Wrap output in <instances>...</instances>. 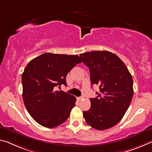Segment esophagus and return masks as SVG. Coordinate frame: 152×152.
<instances>
[{
    "mask_svg": "<svg viewBox=\"0 0 152 152\" xmlns=\"http://www.w3.org/2000/svg\"><path fill=\"white\" fill-rule=\"evenodd\" d=\"M83 99V97H77V99H78V101H80Z\"/></svg>",
    "mask_w": 152,
    "mask_h": 152,
    "instance_id": "esophagus-1",
    "label": "esophagus"
}]
</instances>
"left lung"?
<instances>
[{
  "mask_svg": "<svg viewBox=\"0 0 152 152\" xmlns=\"http://www.w3.org/2000/svg\"><path fill=\"white\" fill-rule=\"evenodd\" d=\"M88 67L91 85L99 86L97 97L90 99L91 106L83 112L85 121L93 129L106 130L123 118L133 96V81L124 62L106 50L80 54Z\"/></svg>",
  "mask_w": 152,
  "mask_h": 152,
  "instance_id": "1",
  "label": "left lung"
}]
</instances>
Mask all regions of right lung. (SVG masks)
<instances>
[{
	"mask_svg": "<svg viewBox=\"0 0 152 152\" xmlns=\"http://www.w3.org/2000/svg\"><path fill=\"white\" fill-rule=\"evenodd\" d=\"M81 62L77 55L45 53L26 66L21 76L23 100L28 113L38 124L54 128L68 118L76 99L55 88L67 85V74Z\"/></svg>",
	"mask_w": 152,
	"mask_h": 152,
	"instance_id": "right-lung-1",
	"label": "right lung"
}]
</instances>
